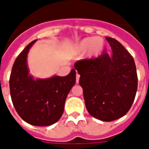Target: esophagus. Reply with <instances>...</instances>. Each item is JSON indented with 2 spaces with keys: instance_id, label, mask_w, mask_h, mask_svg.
Listing matches in <instances>:
<instances>
[{
  "instance_id": "obj_1",
  "label": "esophagus",
  "mask_w": 149,
  "mask_h": 149,
  "mask_svg": "<svg viewBox=\"0 0 149 149\" xmlns=\"http://www.w3.org/2000/svg\"><path fill=\"white\" fill-rule=\"evenodd\" d=\"M76 81H77V83H78L79 82V79H80V75L78 74V73H77V76H76Z\"/></svg>"
}]
</instances>
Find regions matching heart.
Listing matches in <instances>:
<instances>
[{"mask_svg":"<svg viewBox=\"0 0 149 149\" xmlns=\"http://www.w3.org/2000/svg\"><path fill=\"white\" fill-rule=\"evenodd\" d=\"M104 40L100 37H87L84 38L76 46V51L78 53L87 51L91 55H96L103 49Z\"/></svg>","mask_w":149,"mask_h":149,"instance_id":"b5f03b06","label":"heart"}]
</instances>
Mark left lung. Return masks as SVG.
<instances>
[{
	"label": "left lung",
	"instance_id": "obj_1",
	"mask_svg": "<svg viewBox=\"0 0 149 149\" xmlns=\"http://www.w3.org/2000/svg\"><path fill=\"white\" fill-rule=\"evenodd\" d=\"M112 55L106 49L97 58L76 62L85 106L95 118L112 121L130 109L137 90L134 59L118 40L106 37Z\"/></svg>",
	"mask_w": 149,
	"mask_h": 149
}]
</instances>
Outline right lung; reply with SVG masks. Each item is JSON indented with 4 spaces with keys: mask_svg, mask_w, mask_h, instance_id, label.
I'll list each match as a JSON object with an SVG mask.
<instances>
[{
    "mask_svg": "<svg viewBox=\"0 0 149 149\" xmlns=\"http://www.w3.org/2000/svg\"><path fill=\"white\" fill-rule=\"evenodd\" d=\"M36 40L29 43L15 60L9 78L10 95L15 109L24 121L35 126H49L61 117L65 100L76 83V71L72 69L66 77L34 80L29 74L27 56Z\"/></svg>",
    "mask_w": 149,
    "mask_h": 149,
    "instance_id": "1",
    "label": "right lung"
}]
</instances>
